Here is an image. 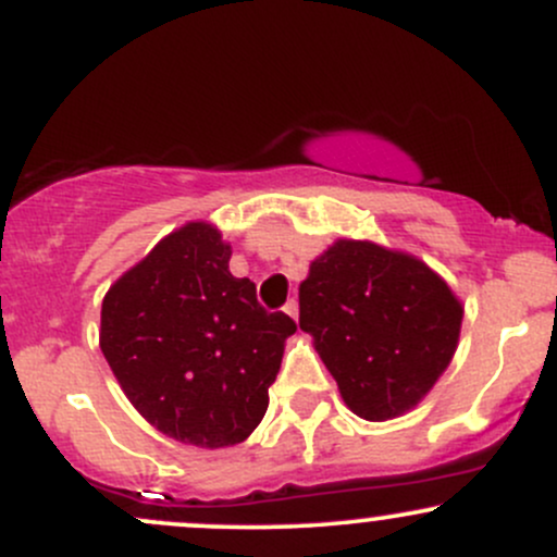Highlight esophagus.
<instances>
[{"label": "esophagus", "mask_w": 557, "mask_h": 557, "mask_svg": "<svg viewBox=\"0 0 557 557\" xmlns=\"http://www.w3.org/2000/svg\"><path fill=\"white\" fill-rule=\"evenodd\" d=\"M285 314L290 317V319H298V300L296 298H290L285 304Z\"/></svg>", "instance_id": "34e87169"}]
</instances>
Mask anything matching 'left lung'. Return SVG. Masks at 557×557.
I'll list each match as a JSON object with an SVG mask.
<instances>
[{"instance_id": "obj_1", "label": "left lung", "mask_w": 557, "mask_h": 557, "mask_svg": "<svg viewBox=\"0 0 557 557\" xmlns=\"http://www.w3.org/2000/svg\"><path fill=\"white\" fill-rule=\"evenodd\" d=\"M300 330L367 421L417 408L456 356L463 304L432 267L372 240L337 238L298 287Z\"/></svg>"}]
</instances>
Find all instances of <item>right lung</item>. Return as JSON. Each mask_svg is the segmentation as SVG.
Masks as SVG:
<instances>
[{
    "label": "right lung",
    "instance_id": "1",
    "mask_svg": "<svg viewBox=\"0 0 557 557\" xmlns=\"http://www.w3.org/2000/svg\"><path fill=\"white\" fill-rule=\"evenodd\" d=\"M233 248L185 222L114 280L99 345L133 408L183 445L230 447L259 426L296 322L230 274Z\"/></svg>",
    "mask_w": 557,
    "mask_h": 557
}]
</instances>
